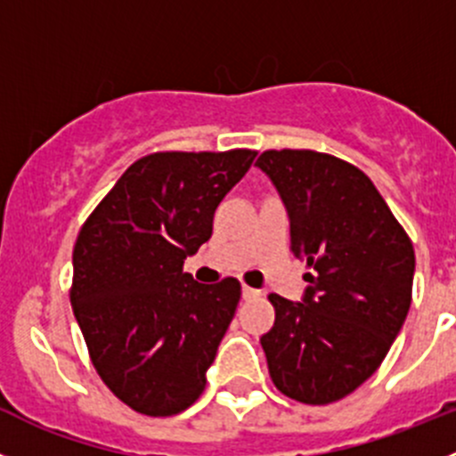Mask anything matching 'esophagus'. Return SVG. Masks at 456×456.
<instances>
[{"label": "esophagus", "instance_id": "1", "mask_svg": "<svg viewBox=\"0 0 456 456\" xmlns=\"http://www.w3.org/2000/svg\"><path fill=\"white\" fill-rule=\"evenodd\" d=\"M258 297H261V292L254 290V288H249V286H242V299L252 301V299H258Z\"/></svg>", "mask_w": 456, "mask_h": 456}]
</instances>
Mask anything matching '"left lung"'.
Masks as SVG:
<instances>
[{
    "mask_svg": "<svg viewBox=\"0 0 456 456\" xmlns=\"http://www.w3.org/2000/svg\"><path fill=\"white\" fill-rule=\"evenodd\" d=\"M290 216V252L313 272L304 304L270 295L261 338L276 389L304 405L342 401L376 373L411 304L414 245L357 166L317 151L256 159Z\"/></svg>",
    "mask_w": 456,
    "mask_h": 456,
    "instance_id": "8db88e82",
    "label": "left lung"
}]
</instances>
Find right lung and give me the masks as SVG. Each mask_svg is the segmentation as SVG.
<instances>
[{"mask_svg": "<svg viewBox=\"0 0 456 456\" xmlns=\"http://www.w3.org/2000/svg\"><path fill=\"white\" fill-rule=\"evenodd\" d=\"M256 151L151 152L118 177L80 227L69 299L89 360L130 410L173 416L202 395L240 301L227 276L202 286L184 258Z\"/></svg>", "mask_w": 456, "mask_h": 456, "instance_id": "1", "label": "right lung"}]
</instances>
